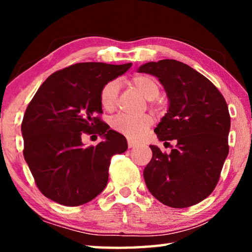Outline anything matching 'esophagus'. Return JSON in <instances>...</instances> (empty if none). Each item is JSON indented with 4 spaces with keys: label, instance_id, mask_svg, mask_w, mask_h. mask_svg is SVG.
<instances>
[{
    "label": "esophagus",
    "instance_id": "obj_1",
    "mask_svg": "<svg viewBox=\"0 0 252 252\" xmlns=\"http://www.w3.org/2000/svg\"><path fill=\"white\" fill-rule=\"evenodd\" d=\"M127 147H129V149H132L136 147V143L132 141V140H129V141H127Z\"/></svg>",
    "mask_w": 252,
    "mask_h": 252
}]
</instances>
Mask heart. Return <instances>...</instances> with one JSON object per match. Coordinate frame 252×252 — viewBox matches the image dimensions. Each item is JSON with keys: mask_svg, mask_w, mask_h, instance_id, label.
Wrapping results in <instances>:
<instances>
[{"mask_svg": "<svg viewBox=\"0 0 252 252\" xmlns=\"http://www.w3.org/2000/svg\"><path fill=\"white\" fill-rule=\"evenodd\" d=\"M131 85L144 99L149 101L155 100L160 93V85L157 79L148 74H138L132 78ZM119 93V83L117 81H110L103 85L100 92V103L105 110H112L117 103ZM152 125V118L143 116L133 118L119 114L111 121V126L119 133L127 136L132 140H139L144 135Z\"/></svg>", "mask_w": 252, "mask_h": 252, "instance_id": "obj_1", "label": "heart"}]
</instances>
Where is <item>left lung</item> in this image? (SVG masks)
<instances>
[{
	"mask_svg": "<svg viewBox=\"0 0 252 252\" xmlns=\"http://www.w3.org/2000/svg\"><path fill=\"white\" fill-rule=\"evenodd\" d=\"M159 79L169 105L155 132L160 141L176 140L171 152L150 146L152 159L143 170L149 191L171 208H187L206 199L218 183L229 153L230 116L215 85L177 60L148 62L138 69Z\"/></svg>",
	"mask_w": 252,
	"mask_h": 252,
	"instance_id": "1",
	"label": "left lung"
}]
</instances>
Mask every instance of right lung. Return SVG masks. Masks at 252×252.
Returning a JSON list of instances; mask_svg holds the SVG:
<instances>
[{
    "label": "right lung",
    "instance_id": "1",
    "mask_svg": "<svg viewBox=\"0 0 252 252\" xmlns=\"http://www.w3.org/2000/svg\"><path fill=\"white\" fill-rule=\"evenodd\" d=\"M126 64L84 62L54 72L42 83L25 111L23 156L40 191L67 207L84 204L108 183L111 157L126 151V139L96 116L103 85L130 69ZM104 141L85 147L84 134Z\"/></svg>",
    "mask_w": 252,
    "mask_h": 252
}]
</instances>
